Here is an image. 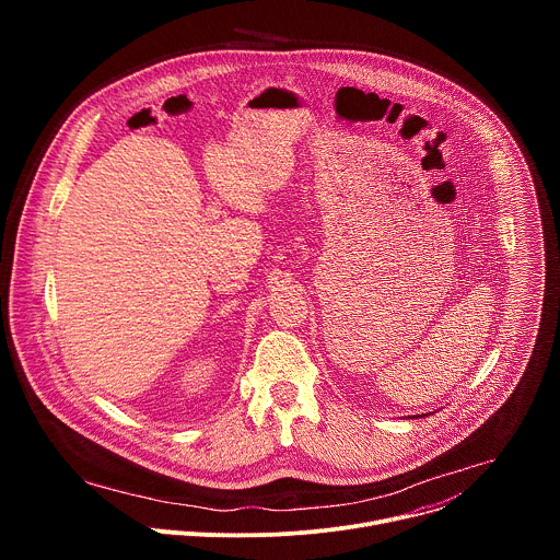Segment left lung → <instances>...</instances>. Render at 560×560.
I'll return each mask as SVG.
<instances>
[{"label":"left lung","mask_w":560,"mask_h":560,"mask_svg":"<svg viewBox=\"0 0 560 560\" xmlns=\"http://www.w3.org/2000/svg\"><path fill=\"white\" fill-rule=\"evenodd\" d=\"M419 417H421V415H419ZM423 417H425V415H423Z\"/></svg>","instance_id":"obj_1"}]
</instances>
